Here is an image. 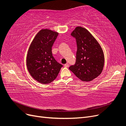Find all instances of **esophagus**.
<instances>
[{
  "mask_svg": "<svg viewBox=\"0 0 126 126\" xmlns=\"http://www.w3.org/2000/svg\"><path fill=\"white\" fill-rule=\"evenodd\" d=\"M64 67H69V64H68V63H66L65 64H64Z\"/></svg>",
  "mask_w": 126,
  "mask_h": 126,
  "instance_id": "1",
  "label": "esophagus"
}]
</instances>
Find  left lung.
Masks as SVG:
<instances>
[{
    "label": "left lung",
    "mask_w": 126,
    "mask_h": 126,
    "mask_svg": "<svg viewBox=\"0 0 126 126\" xmlns=\"http://www.w3.org/2000/svg\"><path fill=\"white\" fill-rule=\"evenodd\" d=\"M77 46L76 60L69 69L83 81H92L99 76L105 63L104 54L99 44L88 30L77 27L71 33Z\"/></svg>",
    "instance_id": "1"
}]
</instances>
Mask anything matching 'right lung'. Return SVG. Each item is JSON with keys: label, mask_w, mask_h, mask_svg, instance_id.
<instances>
[{"label": "right lung", "mask_w": 126, "mask_h": 126, "mask_svg": "<svg viewBox=\"0 0 126 126\" xmlns=\"http://www.w3.org/2000/svg\"><path fill=\"white\" fill-rule=\"evenodd\" d=\"M58 33L50 29H41L34 38L28 49L26 63L33 78L47 84L57 78L63 67L52 54V46Z\"/></svg>", "instance_id": "right-lung-1"}]
</instances>
